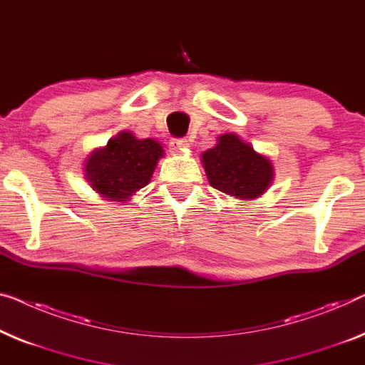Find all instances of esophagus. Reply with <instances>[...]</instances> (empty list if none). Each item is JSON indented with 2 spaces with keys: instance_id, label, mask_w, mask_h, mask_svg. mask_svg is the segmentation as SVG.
<instances>
[{
  "instance_id": "1",
  "label": "esophagus",
  "mask_w": 365,
  "mask_h": 365,
  "mask_svg": "<svg viewBox=\"0 0 365 365\" xmlns=\"http://www.w3.org/2000/svg\"><path fill=\"white\" fill-rule=\"evenodd\" d=\"M170 148L173 152H175V154H185V152H188L190 144H188V140H185V139H173L170 143Z\"/></svg>"
}]
</instances>
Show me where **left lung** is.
Returning a JSON list of instances; mask_svg holds the SVG:
<instances>
[{
    "instance_id": "left-lung-1",
    "label": "left lung",
    "mask_w": 365,
    "mask_h": 365,
    "mask_svg": "<svg viewBox=\"0 0 365 365\" xmlns=\"http://www.w3.org/2000/svg\"><path fill=\"white\" fill-rule=\"evenodd\" d=\"M201 164L211 187L239 200L259 198L275 178L269 157L235 133L220 135L215 148L201 154Z\"/></svg>"
}]
</instances>
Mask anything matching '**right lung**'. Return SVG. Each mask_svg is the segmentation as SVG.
Instances as JSON below:
<instances>
[{"label": "right lung", "instance_id": "add662e5", "mask_svg": "<svg viewBox=\"0 0 365 365\" xmlns=\"http://www.w3.org/2000/svg\"><path fill=\"white\" fill-rule=\"evenodd\" d=\"M164 155L159 140L138 139L130 130H121L105 148L90 152L83 164V178L103 200L128 203L150 182Z\"/></svg>", "mask_w": 365, "mask_h": 365}]
</instances>
